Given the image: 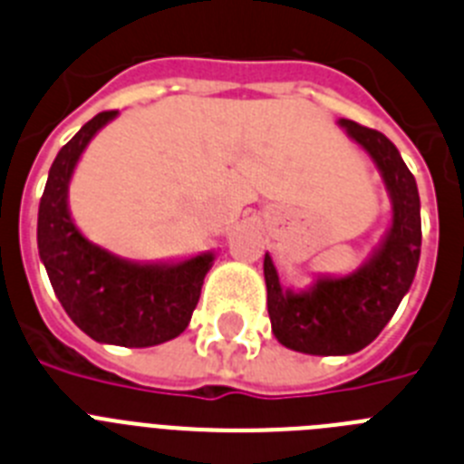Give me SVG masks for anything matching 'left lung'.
Here are the masks:
<instances>
[{
  "label": "left lung",
  "mask_w": 464,
  "mask_h": 464,
  "mask_svg": "<svg viewBox=\"0 0 464 464\" xmlns=\"http://www.w3.org/2000/svg\"><path fill=\"white\" fill-rule=\"evenodd\" d=\"M338 126L364 149L390 198V227L362 266L345 276L317 273L308 287H282L271 255L264 256L268 317L285 348L304 354H353L392 320L420 261V196L416 177L382 132L348 119Z\"/></svg>",
  "instance_id": "obj_1"
}]
</instances>
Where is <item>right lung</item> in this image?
<instances>
[{
  "label": "right lung",
  "mask_w": 464,
  "mask_h": 464,
  "mask_svg": "<svg viewBox=\"0 0 464 464\" xmlns=\"http://www.w3.org/2000/svg\"><path fill=\"white\" fill-rule=\"evenodd\" d=\"M116 116L119 111L92 116L58 151L39 203L37 247L55 296L76 327L98 343L151 348L188 327L215 252L132 261L79 231L70 209V182L92 137Z\"/></svg>",
  "instance_id": "add662e5"
}]
</instances>
